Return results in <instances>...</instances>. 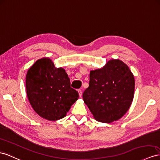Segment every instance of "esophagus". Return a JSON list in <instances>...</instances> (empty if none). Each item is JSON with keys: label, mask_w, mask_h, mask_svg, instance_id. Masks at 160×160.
Wrapping results in <instances>:
<instances>
[{"label": "esophagus", "mask_w": 160, "mask_h": 160, "mask_svg": "<svg viewBox=\"0 0 160 160\" xmlns=\"http://www.w3.org/2000/svg\"><path fill=\"white\" fill-rule=\"evenodd\" d=\"M78 93H79V96H80V97H82V91H81V90H78Z\"/></svg>", "instance_id": "34e87169"}]
</instances>
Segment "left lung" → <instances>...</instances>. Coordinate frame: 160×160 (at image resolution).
<instances>
[{"instance_id": "obj_1", "label": "left lung", "mask_w": 160, "mask_h": 160, "mask_svg": "<svg viewBox=\"0 0 160 160\" xmlns=\"http://www.w3.org/2000/svg\"><path fill=\"white\" fill-rule=\"evenodd\" d=\"M134 78L128 65L109 60L103 68L90 72L89 87L83 100L97 121L110 123L124 115L132 103Z\"/></svg>"}]
</instances>
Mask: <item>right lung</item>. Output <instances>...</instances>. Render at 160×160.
I'll return each mask as SVG.
<instances>
[{
  "instance_id": "right-lung-1",
  "label": "right lung",
  "mask_w": 160,
  "mask_h": 160,
  "mask_svg": "<svg viewBox=\"0 0 160 160\" xmlns=\"http://www.w3.org/2000/svg\"><path fill=\"white\" fill-rule=\"evenodd\" d=\"M28 100L34 111L44 119L55 121L66 116L79 98L70 87V80L62 68H57L49 58L36 61L26 79Z\"/></svg>"
}]
</instances>
